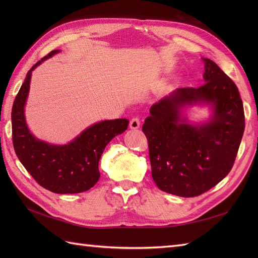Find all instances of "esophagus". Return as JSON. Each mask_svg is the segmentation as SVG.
Returning a JSON list of instances; mask_svg holds the SVG:
<instances>
[{
	"instance_id": "esophagus-1",
	"label": "esophagus",
	"mask_w": 258,
	"mask_h": 258,
	"mask_svg": "<svg viewBox=\"0 0 258 258\" xmlns=\"http://www.w3.org/2000/svg\"><path fill=\"white\" fill-rule=\"evenodd\" d=\"M140 119L138 117H133L130 122V128L132 130H138L140 127Z\"/></svg>"
}]
</instances>
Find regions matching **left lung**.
<instances>
[{
	"mask_svg": "<svg viewBox=\"0 0 258 258\" xmlns=\"http://www.w3.org/2000/svg\"><path fill=\"white\" fill-rule=\"evenodd\" d=\"M203 61L205 83L176 89L153 104L142 127L155 184L180 197L205 193L231 172L245 128L237 86L212 59ZM204 103L212 107L210 119L189 123L182 109Z\"/></svg>",
	"mask_w": 258,
	"mask_h": 258,
	"instance_id": "left-lung-1",
	"label": "left lung"
}]
</instances>
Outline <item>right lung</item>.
Here are the masks:
<instances>
[{"mask_svg": "<svg viewBox=\"0 0 258 258\" xmlns=\"http://www.w3.org/2000/svg\"><path fill=\"white\" fill-rule=\"evenodd\" d=\"M59 50H54L27 72L12 107L14 151L37 184L53 193L76 194L93 187L101 174L98 162L106 145L127 130L128 119L102 120L91 125L64 145H54L36 139L26 125L24 107L30 91L32 71Z\"/></svg>", "mask_w": 258, "mask_h": 258, "instance_id": "1", "label": "right lung"}]
</instances>
